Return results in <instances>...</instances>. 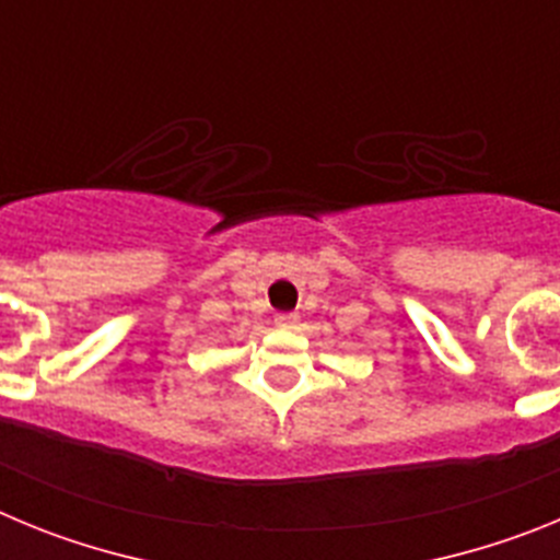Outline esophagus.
<instances>
[{"instance_id": "esophagus-1", "label": "esophagus", "mask_w": 560, "mask_h": 560, "mask_svg": "<svg viewBox=\"0 0 560 560\" xmlns=\"http://www.w3.org/2000/svg\"><path fill=\"white\" fill-rule=\"evenodd\" d=\"M275 323H277V328L291 330V328H296V323H300V316H296V314H277Z\"/></svg>"}]
</instances>
